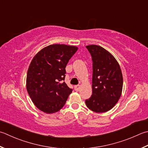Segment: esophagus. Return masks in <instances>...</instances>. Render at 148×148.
Returning a JSON list of instances; mask_svg holds the SVG:
<instances>
[{
  "mask_svg": "<svg viewBox=\"0 0 148 148\" xmlns=\"http://www.w3.org/2000/svg\"><path fill=\"white\" fill-rule=\"evenodd\" d=\"M74 88H75V91H79V90H80V85H76V86H75Z\"/></svg>",
  "mask_w": 148,
  "mask_h": 148,
  "instance_id": "obj_1",
  "label": "esophagus"
}]
</instances>
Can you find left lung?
Returning a JSON list of instances; mask_svg holds the SVG:
<instances>
[{"label": "left lung", "instance_id": "1", "mask_svg": "<svg viewBox=\"0 0 148 148\" xmlns=\"http://www.w3.org/2000/svg\"><path fill=\"white\" fill-rule=\"evenodd\" d=\"M86 47L93 61L92 95L86 100V104L94 112H106L115 106L121 96L123 78L121 67L115 57L102 47Z\"/></svg>", "mask_w": 148, "mask_h": 148}]
</instances>
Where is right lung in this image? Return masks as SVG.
<instances>
[{
  "label": "right lung",
  "mask_w": 148,
  "mask_h": 148,
  "mask_svg": "<svg viewBox=\"0 0 148 148\" xmlns=\"http://www.w3.org/2000/svg\"><path fill=\"white\" fill-rule=\"evenodd\" d=\"M78 48L52 44L38 51L31 62L26 88L35 106L46 113H53L64 106L72 89L63 82L66 66Z\"/></svg>",
  "instance_id": "right-lung-1"
}]
</instances>
